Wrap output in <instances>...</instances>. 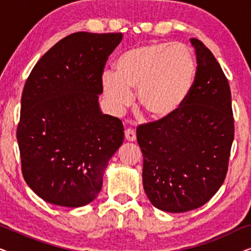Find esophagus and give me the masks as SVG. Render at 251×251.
I'll return each mask as SVG.
<instances>
[{
  "instance_id": "obj_1",
  "label": "esophagus",
  "mask_w": 251,
  "mask_h": 251,
  "mask_svg": "<svg viewBox=\"0 0 251 251\" xmlns=\"http://www.w3.org/2000/svg\"><path fill=\"white\" fill-rule=\"evenodd\" d=\"M125 136L128 142H135L136 140V131L132 129H126L125 132Z\"/></svg>"
}]
</instances>
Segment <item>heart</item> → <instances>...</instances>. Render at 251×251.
<instances>
[{"label": "heart", "mask_w": 251, "mask_h": 251, "mask_svg": "<svg viewBox=\"0 0 251 251\" xmlns=\"http://www.w3.org/2000/svg\"><path fill=\"white\" fill-rule=\"evenodd\" d=\"M116 71L102 74V89L114 108L126 109L132 102V91H138L142 111L153 121L166 122L191 97L198 66L186 46L149 43L122 53Z\"/></svg>", "instance_id": "heart-1"}]
</instances>
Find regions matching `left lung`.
Returning a JSON list of instances; mask_svg holds the SVG:
<instances>
[{
    "label": "left lung",
    "instance_id": "8db88e82",
    "mask_svg": "<svg viewBox=\"0 0 251 251\" xmlns=\"http://www.w3.org/2000/svg\"><path fill=\"white\" fill-rule=\"evenodd\" d=\"M191 97L176 116L137 129L143 185L151 203L167 212H186L210 200L224 183L234 139L231 90L221 65L198 39Z\"/></svg>",
    "mask_w": 251,
    "mask_h": 251
}]
</instances>
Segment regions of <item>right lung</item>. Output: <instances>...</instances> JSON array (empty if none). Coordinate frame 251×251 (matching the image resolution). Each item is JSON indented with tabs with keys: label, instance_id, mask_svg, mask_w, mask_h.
<instances>
[{
	"label": "right lung",
	"instance_id": "add662e5",
	"mask_svg": "<svg viewBox=\"0 0 251 251\" xmlns=\"http://www.w3.org/2000/svg\"><path fill=\"white\" fill-rule=\"evenodd\" d=\"M122 33L77 32L37 61L24 87L17 129L26 183L49 203L94 201L108 161L122 145L121 120L102 114L106 60Z\"/></svg>",
	"mask_w": 251,
	"mask_h": 251
}]
</instances>
